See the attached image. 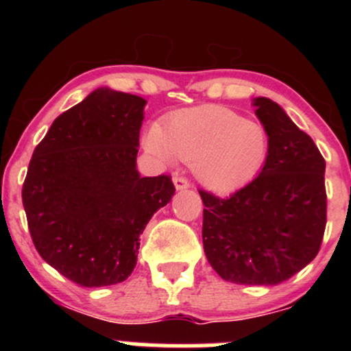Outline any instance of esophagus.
I'll list each match as a JSON object with an SVG mask.
<instances>
[{"mask_svg": "<svg viewBox=\"0 0 351 351\" xmlns=\"http://www.w3.org/2000/svg\"><path fill=\"white\" fill-rule=\"evenodd\" d=\"M173 184H175L176 189H188L189 186H191V184H189V181L180 175L173 176Z\"/></svg>", "mask_w": 351, "mask_h": 351, "instance_id": "obj_1", "label": "esophagus"}]
</instances>
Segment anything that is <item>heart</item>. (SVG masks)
<instances>
[{
	"label": "heart",
	"mask_w": 351,
	"mask_h": 351,
	"mask_svg": "<svg viewBox=\"0 0 351 351\" xmlns=\"http://www.w3.org/2000/svg\"><path fill=\"white\" fill-rule=\"evenodd\" d=\"M145 148L163 162L191 163L199 183L215 191H232L256 178L269 155L263 123L245 120L224 107H199L153 125Z\"/></svg>",
	"instance_id": "b5f03b06"
}]
</instances>
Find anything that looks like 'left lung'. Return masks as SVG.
Segmentation results:
<instances>
[{
	"instance_id": "left-lung-1",
	"label": "left lung",
	"mask_w": 351,
	"mask_h": 351,
	"mask_svg": "<svg viewBox=\"0 0 351 351\" xmlns=\"http://www.w3.org/2000/svg\"><path fill=\"white\" fill-rule=\"evenodd\" d=\"M269 134L259 176L228 198L199 191L203 245L221 279L277 285L312 263L327 224L325 160L279 104L252 99Z\"/></svg>"
}]
</instances>
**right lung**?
I'll return each instance as SVG.
<instances>
[{"label":"right lung","instance_id":"add662e5","mask_svg":"<svg viewBox=\"0 0 351 351\" xmlns=\"http://www.w3.org/2000/svg\"><path fill=\"white\" fill-rule=\"evenodd\" d=\"M147 100L99 87L60 114L36 147L23 184L39 256L80 287H106L134 272L140 234L175 195L167 175L140 176Z\"/></svg>","mask_w":351,"mask_h":351}]
</instances>
